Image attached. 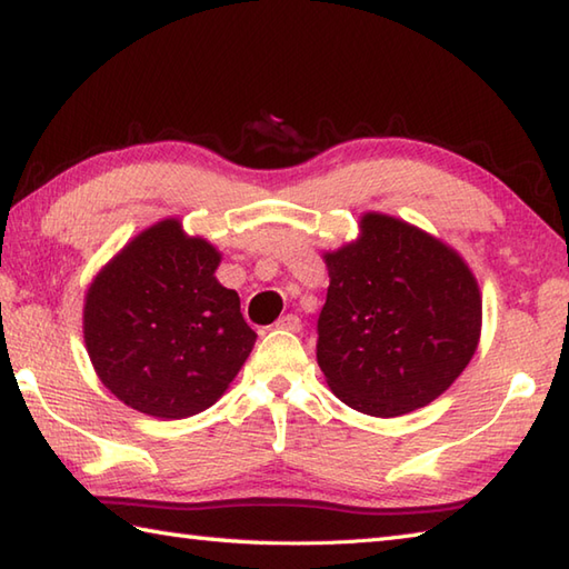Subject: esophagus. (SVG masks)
I'll return each mask as SVG.
<instances>
[{"mask_svg": "<svg viewBox=\"0 0 569 569\" xmlns=\"http://www.w3.org/2000/svg\"><path fill=\"white\" fill-rule=\"evenodd\" d=\"M278 330H288V332H300V328H303V322H300L298 316H283L281 320L276 322Z\"/></svg>", "mask_w": 569, "mask_h": 569, "instance_id": "1", "label": "esophagus"}]
</instances>
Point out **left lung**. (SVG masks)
Masks as SVG:
<instances>
[{
  "label": "left lung",
  "mask_w": 569,
  "mask_h": 569,
  "mask_svg": "<svg viewBox=\"0 0 569 569\" xmlns=\"http://www.w3.org/2000/svg\"><path fill=\"white\" fill-rule=\"evenodd\" d=\"M330 286L318 365L332 393L373 418L432 403L481 335V293L459 253L398 217L367 212L359 237L325 251Z\"/></svg>",
  "instance_id": "1"
}]
</instances>
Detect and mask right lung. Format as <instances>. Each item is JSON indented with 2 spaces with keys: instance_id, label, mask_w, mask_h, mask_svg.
I'll use <instances>...</instances> for the list:
<instances>
[{
  "instance_id": "obj_1",
  "label": "right lung",
  "mask_w": 569,
  "mask_h": 569,
  "mask_svg": "<svg viewBox=\"0 0 569 569\" xmlns=\"http://www.w3.org/2000/svg\"><path fill=\"white\" fill-rule=\"evenodd\" d=\"M222 253L176 217L143 229L102 266L82 308L100 381L143 416L178 420L220 398L257 332L214 278Z\"/></svg>"
}]
</instances>
